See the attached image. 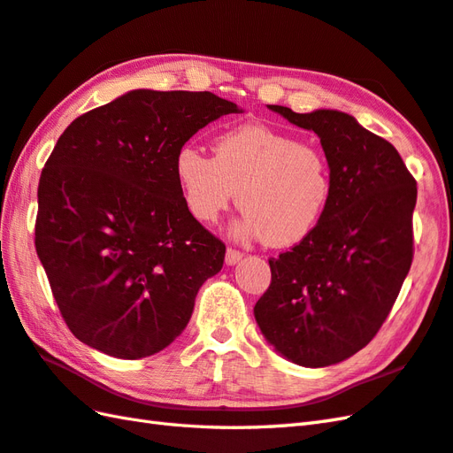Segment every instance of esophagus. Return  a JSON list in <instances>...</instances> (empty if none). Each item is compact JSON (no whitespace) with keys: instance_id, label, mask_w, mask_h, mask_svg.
Segmentation results:
<instances>
[{"instance_id":"obj_1","label":"esophagus","mask_w":453,"mask_h":453,"mask_svg":"<svg viewBox=\"0 0 453 453\" xmlns=\"http://www.w3.org/2000/svg\"><path fill=\"white\" fill-rule=\"evenodd\" d=\"M242 256H244V253H242V251H238V250H234V248H228V250H226L225 261H226V265H236V263L242 259Z\"/></svg>"}]
</instances>
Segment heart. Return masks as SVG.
<instances>
[{
    "mask_svg": "<svg viewBox=\"0 0 453 453\" xmlns=\"http://www.w3.org/2000/svg\"><path fill=\"white\" fill-rule=\"evenodd\" d=\"M174 176L194 219L211 225L236 197L244 215L234 234L263 236L274 248L310 236L333 194L323 151L265 125L220 132L215 157L184 143L174 156Z\"/></svg>",
    "mask_w": 453,
    "mask_h": 453,
    "instance_id": "1",
    "label": "heart"
}]
</instances>
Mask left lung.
I'll list each match as a JSON object with an SVG mask.
<instances>
[{
	"instance_id": "8db88e82",
	"label": "left lung",
	"mask_w": 453,
	"mask_h": 453,
	"mask_svg": "<svg viewBox=\"0 0 453 453\" xmlns=\"http://www.w3.org/2000/svg\"><path fill=\"white\" fill-rule=\"evenodd\" d=\"M273 111L321 138L333 194L313 233L271 257L253 315L269 344L302 367L351 357L379 333L413 261L417 182L390 142L333 109Z\"/></svg>"
}]
</instances>
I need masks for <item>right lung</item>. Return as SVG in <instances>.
<instances>
[{
    "label": "right lung",
    "instance_id": "add662e5",
    "mask_svg": "<svg viewBox=\"0 0 453 453\" xmlns=\"http://www.w3.org/2000/svg\"><path fill=\"white\" fill-rule=\"evenodd\" d=\"M242 113L211 92L132 90L65 128L38 184L36 253L61 317L120 359L167 348L225 244L188 211L174 156L211 120Z\"/></svg>",
    "mask_w": 453,
    "mask_h": 453
}]
</instances>
